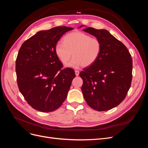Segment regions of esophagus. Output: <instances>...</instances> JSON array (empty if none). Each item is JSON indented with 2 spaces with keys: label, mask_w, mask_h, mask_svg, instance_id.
I'll return each instance as SVG.
<instances>
[{
  "label": "esophagus",
  "mask_w": 148,
  "mask_h": 148,
  "mask_svg": "<svg viewBox=\"0 0 148 148\" xmlns=\"http://www.w3.org/2000/svg\"><path fill=\"white\" fill-rule=\"evenodd\" d=\"M75 75H76V76H78V75H79V71H78V70H75Z\"/></svg>",
  "instance_id": "34e87169"
}]
</instances>
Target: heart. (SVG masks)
Listing matches in <instances>:
<instances>
[{
	"label": "heart",
	"instance_id": "b5f03b06",
	"mask_svg": "<svg viewBox=\"0 0 148 148\" xmlns=\"http://www.w3.org/2000/svg\"><path fill=\"white\" fill-rule=\"evenodd\" d=\"M62 43L55 47L56 54L64 65L68 63L71 56L73 59L67 65L77 68L91 66L99 58L102 44L100 40L81 31H73L65 35Z\"/></svg>",
	"mask_w": 148,
	"mask_h": 148
}]
</instances>
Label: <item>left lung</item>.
I'll use <instances>...</instances> for the list:
<instances>
[{
	"instance_id": "1",
	"label": "left lung",
	"mask_w": 148,
	"mask_h": 148,
	"mask_svg": "<svg viewBox=\"0 0 148 148\" xmlns=\"http://www.w3.org/2000/svg\"><path fill=\"white\" fill-rule=\"evenodd\" d=\"M83 31L99 39L102 49L95 63L79 73L83 82L82 91L85 101L92 109L108 110L124 100L131 86V54L127 47L108 31L93 28Z\"/></svg>"
}]
</instances>
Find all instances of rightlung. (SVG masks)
Here are the masks:
<instances>
[{"label": "right lung", "mask_w": 148, "mask_h": 148, "mask_svg": "<svg viewBox=\"0 0 148 148\" xmlns=\"http://www.w3.org/2000/svg\"><path fill=\"white\" fill-rule=\"evenodd\" d=\"M73 28L57 26L39 31L22 44L16 59L18 86L33 109L50 112L59 109L67 96L73 79V69H62L56 54L59 39Z\"/></svg>", "instance_id": "add662e5"}]
</instances>
